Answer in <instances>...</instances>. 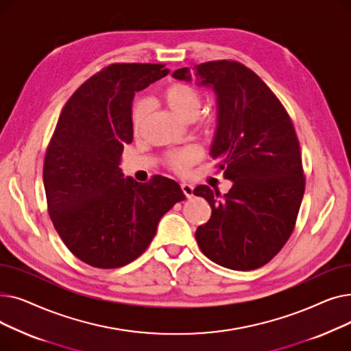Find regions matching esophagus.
Instances as JSON below:
<instances>
[{"instance_id": "esophagus-1", "label": "esophagus", "mask_w": 351, "mask_h": 351, "mask_svg": "<svg viewBox=\"0 0 351 351\" xmlns=\"http://www.w3.org/2000/svg\"><path fill=\"white\" fill-rule=\"evenodd\" d=\"M180 188H182V192L185 193V196H186L188 199H191V197L193 196V186L189 185V183H182Z\"/></svg>"}]
</instances>
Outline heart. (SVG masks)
Wrapping results in <instances>:
<instances>
[{"label": "heart", "instance_id": "1", "mask_svg": "<svg viewBox=\"0 0 351 351\" xmlns=\"http://www.w3.org/2000/svg\"><path fill=\"white\" fill-rule=\"evenodd\" d=\"M162 97L166 105H168L182 119L192 121L200 112L202 97L199 94V90L192 85L175 82L169 86H166ZM147 112H149V102L145 99H138L132 109V128L135 132H139L142 129ZM202 156H204V151H202L199 146L188 145L179 151L171 152L166 156V162H168L172 171H175L176 173L185 175L188 173L191 166L195 165Z\"/></svg>", "mask_w": 351, "mask_h": 351}]
</instances>
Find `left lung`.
<instances>
[{"label": "left lung", "mask_w": 351, "mask_h": 351, "mask_svg": "<svg viewBox=\"0 0 351 351\" xmlns=\"http://www.w3.org/2000/svg\"><path fill=\"white\" fill-rule=\"evenodd\" d=\"M197 85L216 94L210 156L233 185L225 195L206 185L193 193L212 208L196 242L212 262L232 270L262 267L290 237L304 193L299 139L286 109L256 73L236 61L195 66ZM173 78L191 81V69Z\"/></svg>", "instance_id": "obj_1"}]
</instances>
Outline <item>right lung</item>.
<instances>
[{"instance_id": "obj_1", "label": "right lung", "mask_w": 351, "mask_h": 351, "mask_svg": "<svg viewBox=\"0 0 351 351\" xmlns=\"http://www.w3.org/2000/svg\"><path fill=\"white\" fill-rule=\"evenodd\" d=\"M160 64H112L85 81L65 104L44 160L52 223L84 263L117 269L149 246L160 217L185 199L172 179L139 183L119 168L134 139L135 92L166 77Z\"/></svg>"}]
</instances>
